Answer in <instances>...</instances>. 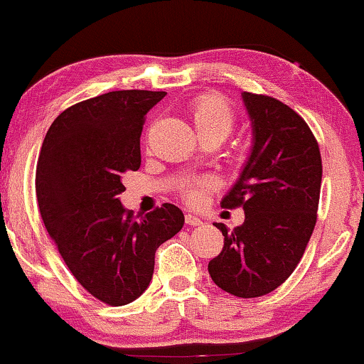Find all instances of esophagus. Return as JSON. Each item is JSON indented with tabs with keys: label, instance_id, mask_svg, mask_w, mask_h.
I'll use <instances>...</instances> for the list:
<instances>
[{
	"label": "esophagus",
	"instance_id": "esophagus-1",
	"mask_svg": "<svg viewBox=\"0 0 364 364\" xmlns=\"http://www.w3.org/2000/svg\"><path fill=\"white\" fill-rule=\"evenodd\" d=\"M186 223H187V225H202V220L198 217L192 215V213H187Z\"/></svg>",
	"mask_w": 364,
	"mask_h": 364
}]
</instances>
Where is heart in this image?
Returning <instances> with one entry per match:
<instances>
[{
	"mask_svg": "<svg viewBox=\"0 0 364 364\" xmlns=\"http://www.w3.org/2000/svg\"><path fill=\"white\" fill-rule=\"evenodd\" d=\"M191 119L198 137H218L222 141H225L235 124V114L232 107L225 99L215 94L198 97L191 106ZM210 187L212 183L208 181L188 183L183 188V197L188 203H198Z\"/></svg>",
	"mask_w": 364,
	"mask_h": 364,
	"instance_id": "obj_1",
	"label": "heart"
}]
</instances>
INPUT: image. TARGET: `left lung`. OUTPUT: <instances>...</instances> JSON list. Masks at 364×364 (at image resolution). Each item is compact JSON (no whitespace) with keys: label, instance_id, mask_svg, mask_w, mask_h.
Listing matches in <instances>:
<instances>
[{"label":"left lung","instance_id":"left-lung-1","mask_svg":"<svg viewBox=\"0 0 364 364\" xmlns=\"http://www.w3.org/2000/svg\"><path fill=\"white\" fill-rule=\"evenodd\" d=\"M252 149L223 208L242 207L245 222L222 232L220 255L208 262L213 283L240 298L267 295L291 275L316 223L320 147L308 124L270 96L242 92Z\"/></svg>","mask_w":364,"mask_h":364}]
</instances>
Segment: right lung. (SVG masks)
I'll return each instance as SVG.
<instances>
[{"instance_id": "1", "label": "right lung", "mask_w": 364, "mask_h": 364, "mask_svg": "<svg viewBox=\"0 0 364 364\" xmlns=\"http://www.w3.org/2000/svg\"><path fill=\"white\" fill-rule=\"evenodd\" d=\"M164 96L131 89L74 104L54 119L38 157L44 227L74 278L111 306L147 290L156 250L183 227L172 203L136 218L119 200L124 173L141 167L146 114Z\"/></svg>"}]
</instances>
